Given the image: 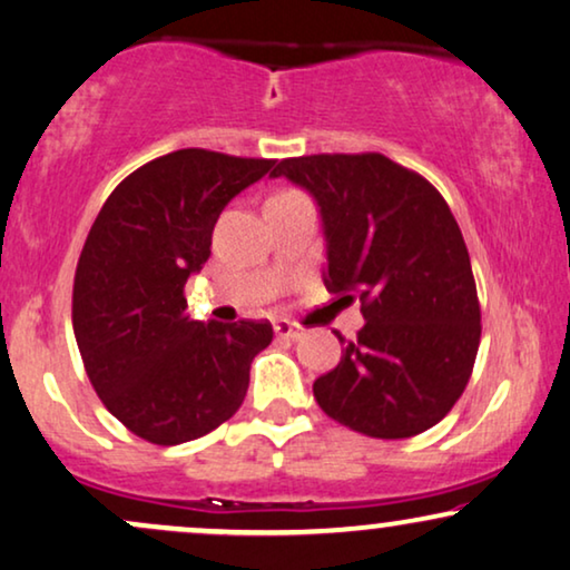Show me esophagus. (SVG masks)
I'll use <instances>...</instances> for the list:
<instances>
[{"instance_id":"esophagus-1","label":"esophagus","mask_w":570,"mask_h":570,"mask_svg":"<svg viewBox=\"0 0 570 570\" xmlns=\"http://www.w3.org/2000/svg\"><path fill=\"white\" fill-rule=\"evenodd\" d=\"M275 332H277V337H283V340H298V337H303V330L298 327V324H293V322H287V320H279L275 324Z\"/></svg>"}]
</instances>
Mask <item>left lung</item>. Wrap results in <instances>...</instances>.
Masks as SVG:
<instances>
[{"label":"left lung","instance_id":"left-lung-1","mask_svg":"<svg viewBox=\"0 0 570 570\" xmlns=\"http://www.w3.org/2000/svg\"><path fill=\"white\" fill-rule=\"evenodd\" d=\"M316 198L330 293L358 298L364 330L314 382L330 419L380 440L426 432L474 372L482 308L461 227L426 177L384 154H312L277 161ZM340 298V301H343Z\"/></svg>","mask_w":570,"mask_h":570}]
</instances>
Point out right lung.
I'll list each match as a JSON object with an SVG mask.
<instances>
[{
    "label": "right lung",
    "mask_w": 570,
    "mask_h": 570,
    "mask_svg": "<svg viewBox=\"0 0 570 570\" xmlns=\"http://www.w3.org/2000/svg\"><path fill=\"white\" fill-rule=\"evenodd\" d=\"M275 159L180 149L130 173L94 219L72 283V330L96 395L125 430L180 445L240 409L267 320L196 322L186 283L233 196Z\"/></svg>",
    "instance_id": "1"
}]
</instances>
